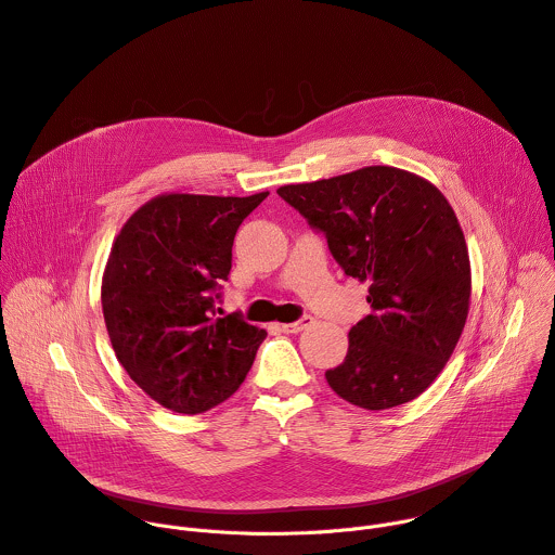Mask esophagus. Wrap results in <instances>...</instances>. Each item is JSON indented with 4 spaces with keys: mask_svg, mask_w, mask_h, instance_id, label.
Masks as SVG:
<instances>
[{
    "mask_svg": "<svg viewBox=\"0 0 555 555\" xmlns=\"http://www.w3.org/2000/svg\"><path fill=\"white\" fill-rule=\"evenodd\" d=\"M311 325H313L311 315H302L300 321H296V323H285V325H281V327H283L285 334H298V332H302V330H307V327H311Z\"/></svg>",
    "mask_w": 555,
    "mask_h": 555,
    "instance_id": "34e87169",
    "label": "esophagus"
}]
</instances>
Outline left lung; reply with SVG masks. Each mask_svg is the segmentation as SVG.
<instances>
[{"label": "left lung", "mask_w": 555, "mask_h": 555, "mask_svg": "<svg viewBox=\"0 0 555 555\" xmlns=\"http://www.w3.org/2000/svg\"><path fill=\"white\" fill-rule=\"evenodd\" d=\"M325 232L347 276L369 283L373 313L325 373L345 402L386 411L422 395L450 360L469 311L472 272L461 223L422 176L364 167L276 191Z\"/></svg>", "instance_id": "left-lung-1"}]
</instances>
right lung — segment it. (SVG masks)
I'll return each instance as SVG.
<instances>
[{"label":"right lung","mask_w":555,"mask_h":555,"mask_svg":"<svg viewBox=\"0 0 555 555\" xmlns=\"http://www.w3.org/2000/svg\"><path fill=\"white\" fill-rule=\"evenodd\" d=\"M163 193L114 240L101 285L105 327L129 377L160 406L197 415L246 379L266 330L215 319L236 228L268 197Z\"/></svg>","instance_id":"obj_1"}]
</instances>
